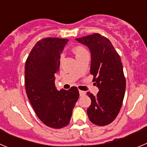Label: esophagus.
Instances as JSON below:
<instances>
[{"mask_svg":"<svg viewBox=\"0 0 147 147\" xmlns=\"http://www.w3.org/2000/svg\"><path fill=\"white\" fill-rule=\"evenodd\" d=\"M85 94H86V93H85V91H82V90H80V96H85Z\"/></svg>","mask_w":147,"mask_h":147,"instance_id":"34e87169","label":"esophagus"}]
</instances>
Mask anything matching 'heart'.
Here are the masks:
<instances>
[{
    "mask_svg": "<svg viewBox=\"0 0 147 147\" xmlns=\"http://www.w3.org/2000/svg\"><path fill=\"white\" fill-rule=\"evenodd\" d=\"M74 54L76 55V57L77 56L82 55V54L87 53V51L85 50V49L82 46H76V47L74 48Z\"/></svg>",
    "mask_w": 147,
    "mask_h": 147,
    "instance_id": "1",
    "label": "heart"
}]
</instances>
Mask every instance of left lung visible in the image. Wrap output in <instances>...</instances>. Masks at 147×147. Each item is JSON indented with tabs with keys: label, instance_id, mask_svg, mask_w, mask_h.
I'll return each instance as SVG.
<instances>
[{
	"label": "left lung",
	"instance_id": "obj_1",
	"mask_svg": "<svg viewBox=\"0 0 147 147\" xmlns=\"http://www.w3.org/2000/svg\"><path fill=\"white\" fill-rule=\"evenodd\" d=\"M76 40L89 49L90 74L98 88L96 96L87 93L91 99L87 110L88 118L96 125H107L119 114L125 94L126 80L120 56L110 40L99 34Z\"/></svg>",
	"mask_w": 147,
	"mask_h": 147
}]
</instances>
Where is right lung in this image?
<instances>
[{
    "instance_id": "obj_1",
    "label": "right lung",
    "mask_w": 147,
    "mask_h": 147,
    "mask_svg": "<svg viewBox=\"0 0 147 147\" xmlns=\"http://www.w3.org/2000/svg\"><path fill=\"white\" fill-rule=\"evenodd\" d=\"M67 42V39H42L35 44L26 62L27 96L40 121L54 129L69 124L80 96L76 87L59 91L55 86L60 55Z\"/></svg>"
}]
</instances>
